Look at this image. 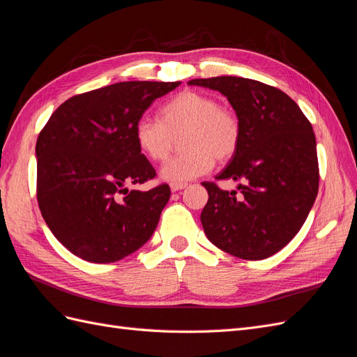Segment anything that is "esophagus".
I'll return each instance as SVG.
<instances>
[{"label": "esophagus", "instance_id": "34e87169", "mask_svg": "<svg viewBox=\"0 0 357 357\" xmlns=\"http://www.w3.org/2000/svg\"><path fill=\"white\" fill-rule=\"evenodd\" d=\"M169 188H171L172 192H178V190L186 188V183H171Z\"/></svg>", "mask_w": 357, "mask_h": 357}]
</instances>
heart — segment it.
Here are the masks:
<instances>
[{"mask_svg": "<svg viewBox=\"0 0 357 357\" xmlns=\"http://www.w3.org/2000/svg\"><path fill=\"white\" fill-rule=\"evenodd\" d=\"M181 137L185 152L168 159L160 168L162 180L183 183L207 174L218 162L229 160L238 150L241 123L238 116L218 100L197 91H183L159 109V121L138 119L134 138L149 160H164Z\"/></svg>", "mask_w": 357, "mask_h": 357, "instance_id": "heart-1", "label": "heart"}]
</instances>
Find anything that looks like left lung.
<instances>
[{"label":"left lung","instance_id":"8db88e82","mask_svg":"<svg viewBox=\"0 0 357 357\" xmlns=\"http://www.w3.org/2000/svg\"><path fill=\"white\" fill-rule=\"evenodd\" d=\"M189 84L219 91L241 123L238 150L215 177L240 181L241 195L204 181V232L220 250L245 261L273 256L299 232L317 197L312 126L289 95L262 82L222 75Z\"/></svg>","mask_w":357,"mask_h":357}]
</instances>
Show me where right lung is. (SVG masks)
Wrapping results in <instances>:
<instances>
[{"mask_svg": "<svg viewBox=\"0 0 357 357\" xmlns=\"http://www.w3.org/2000/svg\"><path fill=\"white\" fill-rule=\"evenodd\" d=\"M180 82H121L74 95L37 138V201L56 240L84 261L110 264L155 232L171 190H129L156 176L134 126Z\"/></svg>", "mask_w": 357, "mask_h": 357, "instance_id": "add662e5", "label": "right lung"}]
</instances>
